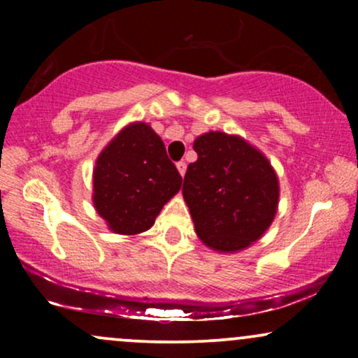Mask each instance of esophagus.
I'll return each instance as SVG.
<instances>
[{
  "label": "esophagus",
  "instance_id": "34e87169",
  "mask_svg": "<svg viewBox=\"0 0 358 358\" xmlns=\"http://www.w3.org/2000/svg\"><path fill=\"white\" fill-rule=\"evenodd\" d=\"M176 168H178L180 175H182V176H185V173H187V163H185V162L176 163Z\"/></svg>",
  "mask_w": 358,
  "mask_h": 358
}]
</instances>
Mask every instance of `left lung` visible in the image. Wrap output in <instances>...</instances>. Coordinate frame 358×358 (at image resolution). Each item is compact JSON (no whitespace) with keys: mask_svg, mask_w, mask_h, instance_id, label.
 <instances>
[{"mask_svg":"<svg viewBox=\"0 0 358 358\" xmlns=\"http://www.w3.org/2000/svg\"><path fill=\"white\" fill-rule=\"evenodd\" d=\"M199 158L183 178L195 232L219 252L249 248L273 224L279 182L261 151L245 139L210 131L193 143Z\"/></svg>","mask_w":358,"mask_h":358,"instance_id":"8db88e82","label":"left lung"}]
</instances>
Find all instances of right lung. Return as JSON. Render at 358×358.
<instances>
[{
  "mask_svg": "<svg viewBox=\"0 0 358 358\" xmlns=\"http://www.w3.org/2000/svg\"><path fill=\"white\" fill-rule=\"evenodd\" d=\"M180 187L162 138L146 122H131L97 158L92 202L110 231L134 236L155 224Z\"/></svg>",
  "mask_w": 358,
  "mask_h": 358,
  "instance_id": "1",
  "label": "right lung"
}]
</instances>
